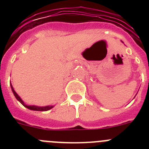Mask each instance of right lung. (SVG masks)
I'll return each instance as SVG.
<instances>
[{
	"mask_svg": "<svg viewBox=\"0 0 149 149\" xmlns=\"http://www.w3.org/2000/svg\"><path fill=\"white\" fill-rule=\"evenodd\" d=\"M10 86H11V89H12V91H13V94H14V95H15V97L16 98V99L18 100L19 102H20L21 104H22L23 106H24L25 107H27V109H29V110H36V111H47V110H49L50 109L53 108L54 106H45V107H38V106H35V105H27L24 104V102L22 100V98L18 96V95L16 93H15V91L14 90V89H13V86H12V84H10Z\"/></svg>",
	"mask_w": 149,
	"mask_h": 149,
	"instance_id": "add662e5",
	"label": "right lung"
}]
</instances>
